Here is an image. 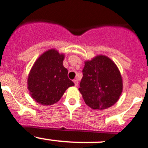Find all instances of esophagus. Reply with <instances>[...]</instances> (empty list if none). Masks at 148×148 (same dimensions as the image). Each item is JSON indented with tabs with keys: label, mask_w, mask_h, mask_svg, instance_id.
<instances>
[{
	"label": "esophagus",
	"mask_w": 148,
	"mask_h": 148,
	"mask_svg": "<svg viewBox=\"0 0 148 148\" xmlns=\"http://www.w3.org/2000/svg\"><path fill=\"white\" fill-rule=\"evenodd\" d=\"M74 85H75V86H77V85H78V80H77V79H74Z\"/></svg>",
	"instance_id": "34e87169"
}]
</instances>
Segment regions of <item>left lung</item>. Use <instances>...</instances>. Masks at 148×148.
<instances>
[{
	"instance_id": "obj_1",
	"label": "left lung",
	"mask_w": 148,
	"mask_h": 148,
	"mask_svg": "<svg viewBox=\"0 0 148 148\" xmlns=\"http://www.w3.org/2000/svg\"><path fill=\"white\" fill-rule=\"evenodd\" d=\"M80 88L85 103L93 110L114 105L123 91V79L118 66L105 55H97L85 62Z\"/></svg>"
}]
</instances>
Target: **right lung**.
<instances>
[{
  "label": "right lung",
  "mask_w": 148,
  "mask_h": 148,
  "mask_svg": "<svg viewBox=\"0 0 148 148\" xmlns=\"http://www.w3.org/2000/svg\"><path fill=\"white\" fill-rule=\"evenodd\" d=\"M65 56L51 49L36 60L27 78V89L31 97L41 105H52L58 101L66 89L74 86L63 66Z\"/></svg>",
  "instance_id": "right-lung-1"
}]
</instances>
